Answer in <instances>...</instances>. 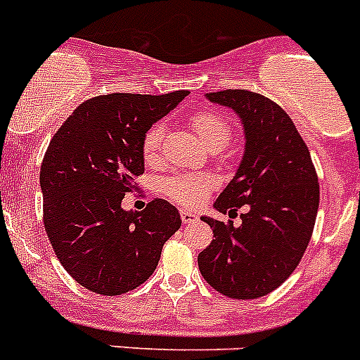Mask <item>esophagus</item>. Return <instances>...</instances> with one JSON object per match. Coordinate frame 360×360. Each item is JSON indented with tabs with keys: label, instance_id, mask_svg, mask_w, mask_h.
I'll return each mask as SVG.
<instances>
[{
	"label": "esophagus",
	"instance_id": "34e87169",
	"mask_svg": "<svg viewBox=\"0 0 360 360\" xmlns=\"http://www.w3.org/2000/svg\"><path fill=\"white\" fill-rule=\"evenodd\" d=\"M180 217H182V223H194L198 219V216L194 212H189V210H182L180 212Z\"/></svg>",
	"mask_w": 360,
	"mask_h": 360
}]
</instances>
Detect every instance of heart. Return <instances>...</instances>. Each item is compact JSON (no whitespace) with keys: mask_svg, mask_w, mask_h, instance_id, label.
Instances as JSON below:
<instances>
[{"mask_svg":"<svg viewBox=\"0 0 360 360\" xmlns=\"http://www.w3.org/2000/svg\"><path fill=\"white\" fill-rule=\"evenodd\" d=\"M193 124L200 137L212 151L223 150L232 137V124L225 115L217 114V112H196L193 115ZM162 137L164 127L160 123L153 124L146 130L143 137V157L146 162H155L158 158ZM212 187L214 180L205 174H174L160 184V189L171 202L184 207L200 205Z\"/></svg>","mask_w":360,"mask_h":360,"instance_id":"b5f03b06","label":"heart"}]
</instances>
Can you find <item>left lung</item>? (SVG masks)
Instances as JSON below:
<instances>
[{
  "label": "left lung",
  "instance_id": "left-lung-1",
  "mask_svg": "<svg viewBox=\"0 0 360 360\" xmlns=\"http://www.w3.org/2000/svg\"><path fill=\"white\" fill-rule=\"evenodd\" d=\"M207 100L240 117L245 153L217 212L240 214L239 226L202 216L212 229L209 248L198 255L203 278L221 295L253 300L275 291L302 260L319 205L318 174L295 123L269 98L246 89L209 92Z\"/></svg>",
  "mask_w": 360,
  "mask_h": 360
}]
</instances>
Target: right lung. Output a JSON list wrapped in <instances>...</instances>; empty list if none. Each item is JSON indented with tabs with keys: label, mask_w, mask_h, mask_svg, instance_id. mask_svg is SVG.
Masks as SVG:
<instances>
[{
	"label": "right lung",
	"mask_w": 360,
	"mask_h": 360,
	"mask_svg": "<svg viewBox=\"0 0 360 360\" xmlns=\"http://www.w3.org/2000/svg\"><path fill=\"white\" fill-rule=\"evenodd\" d=\"M187 94L96 96L53 135L41 166L44 229L65 271L89 291L117 296L139 288L182 225L166 200L157 198L141 212L121 202L144 173L146 130Z\"/></svg>",
	"instance_id": "right-lung-1"
}]
</instances>
